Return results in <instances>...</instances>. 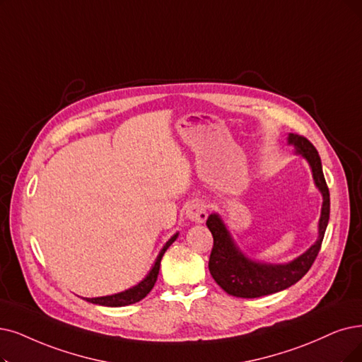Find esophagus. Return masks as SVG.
I'll return each mask as SVG.
<instances>
[{
	"instance_id": "34e87169",
	"label": "esophagus",
	"mask_w": 362,
	"mask_h": 362,
	"mask_svg": "<svg viewBox=\"0 0 362 362\" xmlns=\"http://www.w3.org/2000/svg\"><path fill=\"white\" fill-rule=\"evenodd\" d=\"M187 218L194 221V223H204L208 216L206 205L202 204V202H193V204L187 208Z\"/></svg>"
}]
</instances>
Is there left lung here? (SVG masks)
<instances>
[{
    "instance_id": "1",
    "label": "left lung",
    "mask_w": 362,
    "mask_h": 362,
    "mask_svg": "<svg viewBox=\"0 0 362 362\" xmlns=\"http://www.w3.org/2000/svg\"><path fill=\"white\" fill-rule=\"evenodd\" d=\"M288 144H291L297 154H301L310 165L313 181L322 194V209L317 239L312 247L293 262L286 264H266L245 255L231 238L230 231L218 214H211L206 226L214 238V247L209 257V272L214 281L223 290L240 298H257L286 290L298 282L312 267L317 252L321 250L322 239L329 220V192L324 178L321 157L313 144L305 136L290 134Z\"/></svg>"
}]
</instances>
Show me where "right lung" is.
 Here are the masks:
<instances>
[{"label":"right lung","instance_id":"add662e5","mask_svg":"<svg viewBox=\"0 0 362 362\" xmlns=\"http://www.w3.org/2000/svg\"><path fill=\"white\" fill-rule=\"evenodd\" d=\"M178 233L173 235L166 243L165 247L162 248V251L158 252L156 262L151 267V270L148 272V274L146 278H144L138 285L129 288V290L119 293V294H112V296H105V297H95V298H86L88 301L93 303V305H100V306H108V308H122V306H129V305H134L136 301H141L144 297H146L151 290L153 286L157 281V274L158 270H160V262H162V257L166 252V250L170 247V245L177 240Z\"/></svg>","mask_w":362,"mask_h":362}]
</instances>
